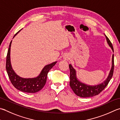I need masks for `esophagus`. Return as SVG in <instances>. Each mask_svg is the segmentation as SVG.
Masks as SVG:
<instances>
[{
	"instance_id": "esophagus-1",
	"label": "esophagus",
	"mask_w": 120,
	"mask_h": 120,
	"mask_svg": "<svg viewBox=\"0 0 120 120\" xmlns=\"http://www.w3.org/2000/svg\"><path fill=\"white\" fill-rule=\"evenodd\" d=\"M69 59V58H68V57H67H67H65V59H66V60H67V59Z\"/></svg>"
}]
</instances>
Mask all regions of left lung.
I'll list each match as a JSON object with an SVG mask.
<instances>
[{
	"instance_id": "8db88e82",
	"label": "left lung",
	"mask_w": 120,
	"mask_h": 120,
	"mask_svg": "<svg viewBox=\"0 0 120 120\" xmlns=\"http://www.w3.org/2000/svg\"><path fill=\"white\" fill-rule=\"evenodd\" d=\"M105 35L108 44L111 47L113 52V48L112 43L106 35L105 34ZM69 68L70 70V85L74 93L77 96L83 98L93 97V96L98 95L104 90L113 76L114 70V55L113 54L112 55L111 69L110 71L108 76L105 81L98 85H90L82 83L77 79L76 70L73 68L71 64H69Z\"/></svg>"
}]
</instances>
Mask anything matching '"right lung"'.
<instances>
[{
    "mask_svg": "<svg viewBox=\"0 0 120 120\" xmlns=\"http://www.w3.org/2000/svg\"><path fill=\"white\" fill-rule=\"evenodd\" d=\"M15 35L13 38L19 32ZM12 43L11 41L9 45L8 53L6 59V70L8 73L9 78L15 88L23 92L34 93L41 90L45 85L48 73L51 68L55 65L57 61L52 62L50 64L46 65L41 70L39 75L34 78H23L18 75L14 71L11 66L10 61V49Z\"/></svg>",
    "mask_w": 120,
    "mask_h": 120,
    "instance_id": "right-lung-1",
    "label": "right lung"
}]
</instances>
